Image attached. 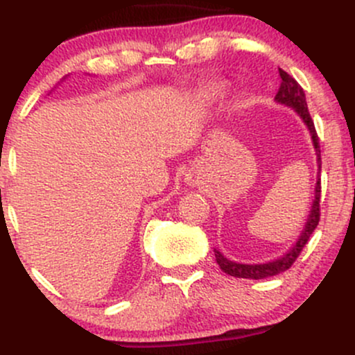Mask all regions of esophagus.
Instances as JSON below:
<instances>
[{"label": "esophagus", "instance_id": "esophagus-1", "mask_svg": "<svg viewBox=\"0 0 355 355\" xmlns=\"http://www.w3.org/2000/svg\"><path fill=\"white\" fill-rule=\"evenodd\" d=\"M190 184H196V180H193V178H190Z\"/></svg>", "mask_w": 355, "mask_h": 355}]
</instances>
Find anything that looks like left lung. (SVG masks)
Here are the masks:
<instances>
[{"instance_id": "left-lung-1", "label": "left lung", "mask_w": 355, "mask_h": 355, "mask_svg": "<svg viewBox=\"0 0 355 355\" xmlns=\"http://www.w3.org/2000/svg\"><path fill=\"white\" fill-rule=\"evenodd\" d=\"M279 74H281V87H279L277 93H275V100L284 105L293 107L297 114L301 115V119L304 121V124L308 125L309 132H311V139L313 144H315L316 149V156H318V166L322 168V151H320V139L318 134H316L315 124H313V119L309 115L308 105H306V96L301 85L294 80L291 74H287L284 69H279ZM322 182L318 180L316 184V193H315V200H313L311 206V212H309L308 223H306L304 231L301 233L300 240L296 241V245L282 255L281 259L272 260V262L267 263H257V266H248V263H236L227 260L226 257H223V253L216 252V262L218 266L221 267L223 272H226L227 275H233V277H241V279H266V277H272V275H277L281 272H284L296 262V259L300 257V253L303 252V248L308 243L309 236L315 231V227L318 226L320 223V193H322Z\"/></svg>"}]
</instances>
